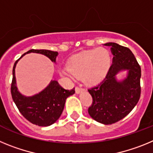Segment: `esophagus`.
Instances as JSON below:
<instances>
[{
  "label": "esophagus",
  "mask_w": 153,
  "mask_h": 153,
  "mask_svg": "<svg viewBox=\"0 0 153 153\" xmlns=\"http://www.w3.org/2000/svg\"><path fill=\"white\" fill-rule=\"evenodd\" d=\"M75 90H76V93H79L80 92H82L83 90V88H81V87H79V86H76L75 88Z\"/></svg>",
  "instance_id": "1"
}]
</instances>
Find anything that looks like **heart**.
Segmentation results:
<instances>
[{
  "label": "heart",
  "instance_id": "obj_1",
  "mask_svg": "<svg viewBox=\"0 0 153 153\" xmlns=\"http://www.w3.org/2000/svg\"><path fill=\"white\" fill-rule=\"evenodd\" d=\"M110 54L105 48L85 51L73 56L68 63V68L61 74L71 78H83L88 84H94L103 78L110 65Z\"/></svg>",
  "mask_w": 153,
  "mask_h": 153
}]
</instances>
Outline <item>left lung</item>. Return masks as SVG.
Masks as SVG:
<instances>
[{
	"label": "left lung",
	"mask_w": 153,
	"mask_h": 153,
	"mask_svg": "<svg viewBox=\"0 0 153 153\" xmlns=\"http://www.w3.org/2000/svg\"><path fill=\"white\" fill-rule=\"evenodd\" d=\"M111 48L113 63L103 80L88 90L93 102L88 113L94 120L109 125L118 122L129 114L140 98L141 67L128 47L116 43H106ZM128 70L127 77L117 81L115 75Z\"/></svg>",
	"instance_id": "left-lung-1"
}]
</instances>
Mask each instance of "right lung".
Returning a JSON list of instances; mask_svg holds the SVG:
<instances>
[{
    "instance_id": "right-lung-1",
    "label": "right lung",
    "mask_w": 153,
    "mask_h": 153,
    "mask_svg": "<svg viewBox=\"0 0 153 153\" xmlns=\"http://www.w3.org/2000/svg\"><path fill=\"white\" fill-rule=\"evenodd\" d=\"M32 52L45 55L53 62H56V57L58 55L56 51L32 49L23 54L21 58L26 53ZM18 60L19 59L14 63L13 67V79L10 92L13 102H15L23 117L31 123L39 126L52 125L61 116L66 100L75 93L74 88L70 90H65L58 83L57 81L52 80L38 94L32 97H24L17 90L16 86L15 67Z\"/></svg>"
}]
</instances>
